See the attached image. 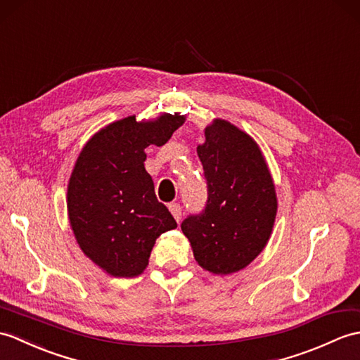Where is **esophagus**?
<instances>
[{
	"label": "esophagus",
	"instance_id": "34e87169",
	"mask_svg": "<svg viewBox=\"0 0 360 360\" xmlns=\"http://www.w3.org/2000/svg\"><path fill=\"white\" fill-rule=\"evenodd\" d=\"M169 210H170V213L173 214V218L179 222L181 216H182V207H181L178 202H173V204L169 205Z\"/></svg>",
	"mask_w": 360,
	"mask_h": 360
}]
</instances>
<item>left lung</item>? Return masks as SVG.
Here are the masks:
<instances>
[{
	"mask_svg": "<svg viewBox=\"0 0 360 360\" xmlns=\"http://www.w3.org/2000/svg\"><path fill=\"white\" fill-rule=\"evenodd\" d=\"M208 199L181 224L196 262L213 274L236 273L269 242L278 212L274 182L256 141L229 121L214 120L198 146Z\"/></svg>",
	"mask_w": 360,
	"mask_h": 360,
	"instance_id": "1",
	"label": "left lung"
}]
</instances>
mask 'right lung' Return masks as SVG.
<instances>
[{
    "mask_svg": "<svg viewBox=\"0 0 360 360\" xmlns=\"http://www.w3.org/2000/svg\"><path fill=\"white\" fill-rule=\"evenodd\" d=\"M186 121L164 113L108 124L91 136L75 162L67 187V212L79 248L115 278L146 270L156 239L178 227L155 195L144 161L148 146H164Z\"/></svg>",
    "mask_w": 360,
    "mask_h": 360,
    "instance_id": "1",
    "label": "right lung"
}]
</instances>
